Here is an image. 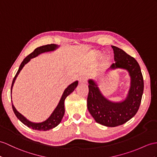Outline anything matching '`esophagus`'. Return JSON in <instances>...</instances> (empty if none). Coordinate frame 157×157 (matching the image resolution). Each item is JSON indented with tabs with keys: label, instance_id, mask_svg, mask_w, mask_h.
I'll use <instances>...</instances> for the list:
<instances>
[{
	"label": "esophagus",
	"instance_id": "esophagus-1",
	"mask_svg": "<svg viewBox=\"0 0 157 157\" xmlns=\"http://www.w3.org/2000/svg\"><path fill=\"white\" fill-rule=\"evenodd\" d=\"M87 82V79L85 76H82L79 78V82L81 83H86Z\"/></svg>",
	"mask_w": 157,
	"mask_h": 157
}]
</instances>
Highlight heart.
<instances>
[{"mask_svg":"<svg viewBox=\"0 0 157 157\" xmlns=\"http://www.w3.org/2000/svg\"><path fill=\"white\" fill-rule=\"evenodd\" d=\"M106 60H108V59H107V58H106Z\"/></svg>","mask_w":157,"mask_h":157,"instance_id":"1","label":"heart"}]
</instances>
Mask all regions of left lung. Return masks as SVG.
I'll use <instances>...</instances> for the list:
<instances>
[{"label": "left lung", "instance_id": "left-lung-1", "mask_svg": "<svg viewBox=\"0 0 157 157\" xmlns=\"http://www.w3.org/2000/svg\"><path fill=\"white\" fill-rule=\"evenodd\" d=\"M114 51L113 63L110 68L127 70L131 76V87L128 96L121 102H112L101 93L93 80L89 81L87 108L97 123L114 127L127 123L135 115L141 102L144 90V81L139 63L123 50L112 46Z\"/></svg>", "mask_w": 157, "mask_h": 157}]
</instances>
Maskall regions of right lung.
<instances>
[{
  "label": "right lung",
  "instance_id": "add662e5",
  "mask_svg": "<svg viewBox=\"0 0 157 157\" xmlns=\"http://www.w3.org/2000/svg\"><path fill=\"white\" fill-rule=\"evenodd\" d=\"M57 47H57V45L53 44L42 46V47L36 48L32 53H30V55H29L27 56H26V58L23 60V61H22V63L21 64L17 74L14 76V77L13 78L12 86H11V93H12V89L14 85V82L15 81V80H16L18 75L19 74L20 71L22 70V68H23L25 64L27 63L30 60V59H33L34 57L38 56L39 54H40V53L54 51V50H55ZM77 85H78V81H75L74 82H72L71 85H70L65 90H64V93L63 94V96L61 97L60 102L59 103V105H57L56 108L55 109V110L51 114V115L49 117L48 119L43 122V123H32V122H30L29 121L26 119L25 117L22 116L20 113H18L17 110V109H15L14 105L12 104L13 111L15 114V115L17 116V117L18 118V119L20 120L24 124L27 126L28 127L34 130H37V131H48L50 129H52L53 128L56 127V126L61 122V120H62L64 114V100H65V98H67V96H68V95L74 91V90L76 89V87L77 86Z\"/></svg>",
  "mask_w": 157,
  "mask_h": 157
}]
</instances>
